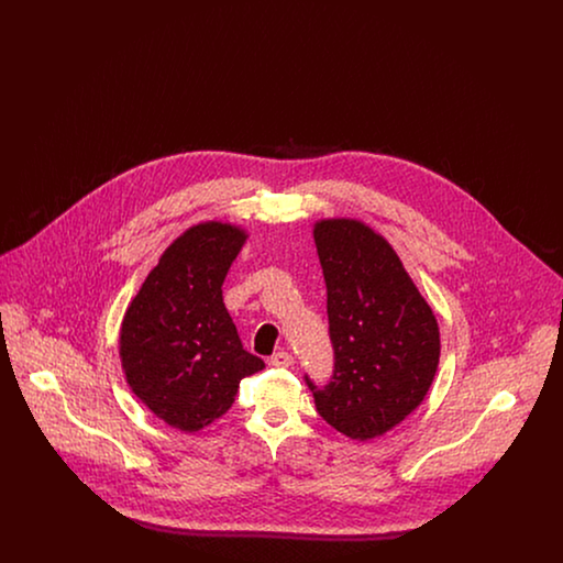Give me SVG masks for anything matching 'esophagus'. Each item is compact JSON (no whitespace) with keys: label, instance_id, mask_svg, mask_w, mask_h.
Here are the masks:
<instances>
[{"label":"esophagus","instance_id":"esophagus-1","mask_svg":"<svg viewBox=\"0 0 563 563\" xmlns=\"http://www.w3.org/2000/svg\"><path fill=\"white\" fill-rule=\"evenodd\" d=\"M269 365H274V367H289V365H294V356L287 350H278V352H274L269 356Z\"/></svg>","mask_w":563,"mask_h":563}]
</instances>
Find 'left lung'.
<instances>
[{"label": "left lung", "mask_w": 563, "mask_h": 563, "mask_svg": "<svg viewBox=\"0 0 563 563\" xmlns=\"http://www.w3.org/2000/svg\"><path fill=\"white\" fill-rule=\"evenodd\" d=\"M327 285L333 372L303 375L317 411L350 439H374L409 416L439 365V327L393 246L367 225L329 219L314 228Z\"/></svg>", "instance_id": "8db88e82"}]
</instances>
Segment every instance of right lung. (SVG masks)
<instances>
[{"label": "right lung", "mask_w": 563, "mask_h": 563, "mask_svg": "<svg viewBox=\"0 0 563 563\" xmlns=\"http://www.w3.org/2000/svg\"><path fill=\"white\" fill-rule=\"evenodd\" d=\"M228 223H200L173 242L136 294L120 331L134 395L161 420L194 432L223 416L242 377L264 361L242 349L221 285L244 242Z\"/></svg>", "instance_id": "obj_1"}]
</instances>
